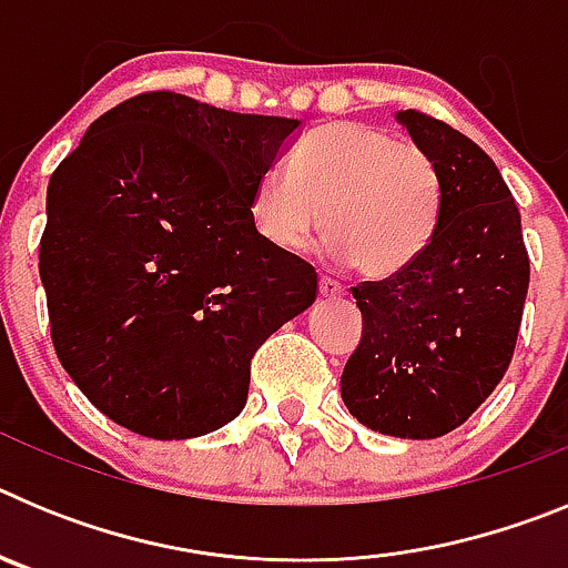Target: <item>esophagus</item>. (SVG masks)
I'll return each mask as SVG.
<instances>
[{
    "label": "esophagus",
    "instance_id": "esophagus-1",
    "mask_svg": "<svg viewBox=\"0 0 568 568\" xmlns=\"http://www.w3.org/2000/svg\"><path fill=\"white\" fill-rule=\"evenodd\" d=\"M318 293H321V298H344L346 290L341 287L338 281H333V278H321Z\"/></svg>",
    "mask_w": 568,
    "mask_h": 568
}]
</instances>
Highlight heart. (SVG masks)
I'll return each instance as SVG.
<instances>
[{
	"mask_svg": "<svg viewBox=\"0 0 568 568\" xmlns=\"http://www.w3.org/2000/svg\"><path fill=\"white\" fill-rule=\"evenodd\" d=\"M438 207V173L418 144L375 124L333 122L290 168L261 175L250 215L261 239L284 253L307 247L321 224L329 261H355L361 273L384 278L429 244Z\"/></svg>",
	"mask_w": 568,
	"mask_h": 568,
	"instance_id": "1",
	"label": "heart"
}]
</instances>
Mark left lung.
Instances as JSON below:
<instances>
[{
    "label": "left lung",
    "instance_id": "1",
    "mask_svg": "<svg viewBox=\"0 0 568 568\" xmlns=\"http://www.w3.org/2000/svg\"><path fill=\"white\" fill-rule=\"evenodd\" d=\"M395 119L433 159L438 224L409 267L353 287L364 333L341 398L373 433L426 440L458 429L509 369L529 255L518 204L489 155L433 115Z\"/></svg>",
    "mask_w": 568,
    "mask_h": 568
}]
</instances>
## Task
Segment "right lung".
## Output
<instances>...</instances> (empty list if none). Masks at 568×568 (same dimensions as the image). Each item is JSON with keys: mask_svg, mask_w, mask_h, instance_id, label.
<instances>
[{"mask_svg": "<svg viewBox=\"0 0 568 568\" xmlns=\"http://www.w3.org/2000/svg\"><path fill=\"white\" fill-rule=\"evenodd\" d=\"M298 128L159 90L99 115L50 175V338L90 404L130 433L222 429L247 404L255 349L315 301V270L250 215Z\"/></svg>", "mask_w": 568, "mask_h": 568, "instance_id": "add662e5", "label": "right lung"}]
</instances>
